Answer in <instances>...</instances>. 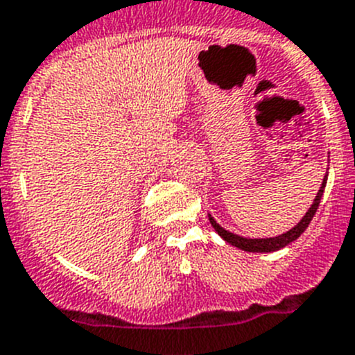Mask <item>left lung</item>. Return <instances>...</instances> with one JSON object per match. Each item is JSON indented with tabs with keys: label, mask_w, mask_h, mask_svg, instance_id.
Masks as SVG:
<instances>
[{
	"label": "left lung",
	"mask_w": 355,
	"mask_h": 355,
	"mask_svg": "<svg viewBox=\"0 0 355 355\" xmlns=\"http://www.w3.org/2000/svg\"><path fill=\"white\" fill-rule=\"evenodd\" d=\"M324 186H327V177L323 178V184H321L320 191H318V196H315L314 204L311 205V209L306 211V214L302 218V222L297 223L296 227L291 229V231H287L285 234H279V236L252 238V240H251V238H242V236H238V234L229 233V231H225L223 227H220L218 223L214 222V218L211 216V214H209V222H211V225L214 227V231H216V233H218L220 236L225 240V242L231 243V245H234V247H238V249H242V251H247V252H272V251H278V249L288 245V243L294 242L296 238L302 236L303 231L309 227V223H311L312 216H314L315 211H318V205H320L321 196H323Z\"/></svg>",
	"instance_id": "1"
}]
</instances>
